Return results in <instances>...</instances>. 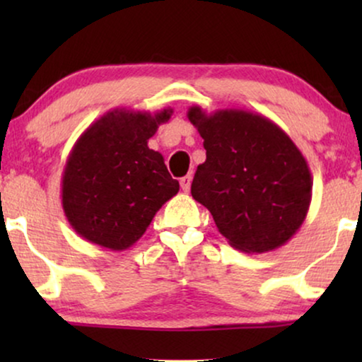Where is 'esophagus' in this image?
<instances>
[{
  "mask_svg": "<svg viewBox=\"0 0 362 362\" xmlns=\"http://www.w3.org/2000/svg\"><path fill=\"white\" fill-rule=\"evenodd\" d=\"M191 181H192V176L187 175V176H182L180 180V185H181V189L185 192H189L191 189Z\"/></svg>",
  "mask_w": 362,
  "mask_h": 362,
  "instance_id": "obj_1",
  "label": "esophagus"
}]
</instances>
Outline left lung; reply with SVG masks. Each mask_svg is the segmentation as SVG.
<instances>
[{"label":"left lung","mask_w":362,"mask_h":362,"mask_svg":"<svg viewBox=\"0 0 362 362\" xmlns=\"http://www.w3.org/2000/svg\"><path fill=\"white\" fill-rule=\"evenodd\" d=\"M187 118L204 140L206 161L191 185L234 249L264 254L286 244L308 214L313 180L298 146L264 115L191 107Z\"/></svg>","instance_id":"8db88e82"}]
</instances>
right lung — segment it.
Wrapping results in <instances>:
<instances>
[{
  "instance_id": "right-lung-1",
  "label": "right lung",
  "mask_w": 362,
  "mask_h": 362,
  "mask_svg": "<svg viewBox=\"0 0 362 362\" xmlns=\"http://www.w3.org/2000/svg\"><path fill=\"white\" fill-rule=\"evenodd\" d=\"M173 108L156 113L113 108L74 145L62 175V207L83 239L125 250L145 234L153 217L180 191L161 153L148 148Z\"/></svg>"
}]
</instances>
